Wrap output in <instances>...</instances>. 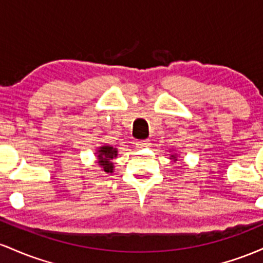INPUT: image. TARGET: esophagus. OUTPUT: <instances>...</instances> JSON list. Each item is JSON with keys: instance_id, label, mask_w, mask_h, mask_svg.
Instances as JSON below:
<instances>
[{"instance_id": "obj_1", "label": "esophagus", "mask_w": 263, "mask_h": 263, "mask_svg": "<svg viewBox=\"0 0 263 263\" xmlns=\"http://www.w3.org/2000/svg\"><path fill=\"white\" fill-rule=\"evenodd\" d=\"M135 145H137L138 149H143V147H149L152 145V143H150V140H138Z\"/></svg>"}]
</instances>
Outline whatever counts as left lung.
<instances>
[{"label": "left lung", "mask_w": 263, "mask_h": 263, "mask_svg": "<svg viewBox=\"0 0 263 263\" xmlns=\"http://www.w3.org/2000/svg\"><path fill=\"white\" fill-rule=\"evenodd\" d=\"M173 158H174V159H175V156H174V155H173ZM175 160H176V159H175Z\"/></svg>", "instance_id": "obj_1"}]
</instances>
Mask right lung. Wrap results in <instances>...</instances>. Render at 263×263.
<instances>
[{
	"label": "right lung",
	"mask_w": 263,
	"mask_h": 263,
	"mask_svg": "<svg viewBox=\"0 0 263 263\" xmlns=\"http://www.w3.org/2000/svg\"><path fill=\"white\" fill-rule=\"evenodd\" d=\"M118 154L117 149L111 146H102L98 152V159H99V165L103 166L104 171L107 173H111L113 171V163H111V159L116 158Z\"/></svg>",
	"instance_id": "obj_1"
}]
</instances>
